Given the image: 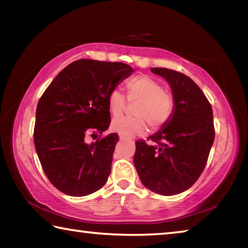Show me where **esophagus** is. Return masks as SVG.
I'll use <instances>...</instances> for the list:
<instances>
[{"instance_id":"1","label":"esophagus","mask_w":248,"mask_h":248,"mask_svg":"<svg viewBox=\"0 0 248 248\" xmlns=\"http://www.w3.org/2000/svg\"><path fill=\"white\" fill-rule=\"evenodd\" d=\"M119 139H120V140H124V139H125V137H124V136H121V135H120V136H119Z\"/></svg>"}]
</instances>
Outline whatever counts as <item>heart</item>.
Instances as JSON below:
<instances>
[{
    "instance_id": "b5f03b06",
    "label": "heart",
    "mask_w": 248,
    "mask_h": 248,
    "mask_svg": "<svg viewBox=\"0 0 248 248\" xmlns=\"http://www.w3.org/2000/svg\"><path fill=\"white\" fill-rule=\"evenodd\" d=\"M129 100H138L133 115L136 117H118L124 112L125 98L119 89H112L108 95V108L115 118L111 129L125 138L142 136L147 131V122L151 129H159L167 123L173 109L172 98L164 93L161 84L147 75H141L125 85Z\"/></svg>"
}]
</instances>
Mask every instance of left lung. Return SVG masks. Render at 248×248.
I'll use <instances>...</instances> for the list:
<instances>
[{"mask_svg": "<svg viewBox=\"0 0 248 248\" xmlns=\"http://www.w3.org/2000/svg\"><path fill=\"white\" fill-rule=\"evenodd\" d=\"M172 90L173 111L153 143L136 141L133 163L143 186L161 195H175L190 188L205 168L214 142L213 110L203 92L182 73L151 68Z\"/></svg>", "mask_w": 248, "mask_h": 248, "instance_id": "left-lung-1", "label": "left lung"}]
</instances>
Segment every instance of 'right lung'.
Masks as SVG:
<instances>
[{
    "label": "right lung",
    "instance_id": "right-lung-1",
    "mask_svg": "<svg viewBox=\"0 0 248 248\" xmlns=\"http://www.w3.org/2000/svg\"><path fill=\"white\" fill-rule=\"evenodd\" d=\"M133 73L124 62L75 61L55 77L39 99L34 143L50 183L62 193L85 196L103 187L119 140L110 133L108 95Z\"/></svg>",
    "mask_w": 248,
    "mask_h": 248
}]
</instances>
